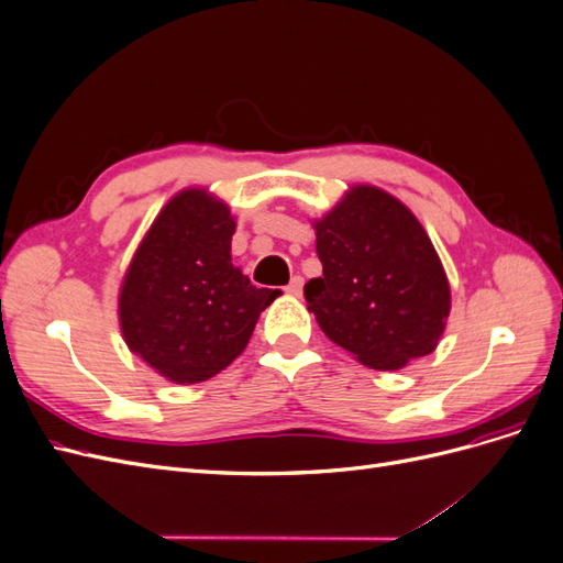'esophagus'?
Masks as SVG:
<instances>
[{
    "label": "esophagus",
    "mask_w": 563,
    "mask_h": 563,
    "mask_svg": "<svg viewBox=\"0 0 563 563\" xmlns=\"http://www.w3.org/2000/svg\"><path fill=\"white\" fill-rule=\"evenodd\" d=\"M286 294L288 296H300L302 294V277H294L286 286Z\"/></svg>",
    "instance_id": "obj_1"
}]
</instances>
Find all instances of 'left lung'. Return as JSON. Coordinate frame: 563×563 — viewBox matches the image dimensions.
Masks as SVG:
<instances>
[{"mask_svg":"<svg viewBox=\"0 0 563 563\" xmlns=\"http://www.w3.org/2000/svg\"><path fill=\"white\" fill-rule=\"evenodd\" d=\"M314 232L323 275L305 284V300L321 331L378 371L434 352L451 288L418 218L378 187L356 185Z\"/></svg>","mask_w":563,"mask_h":563,"instance_id":"obj_1","label":"left lung"}]
</instances>
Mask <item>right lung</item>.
Instances as JSON below:
<instances>
[{
	"label": "right lung",
	"mask_w": 563,
	"mask_h": 563,
	"mask_svg": "<svg viewBox=\"0 0 563 563\" xmlns=\"http://www.w3.org/2000/svg\"><path fill=\"white\" fill-rule=\"evenodd\" d=\"M234 218L207 190L166 203L119 291V327L133 354L178 385L209 380L249 345L277 291L232 265Z\"/></svg>",
	"instance_id": "obj_1"
}]
</instances>
